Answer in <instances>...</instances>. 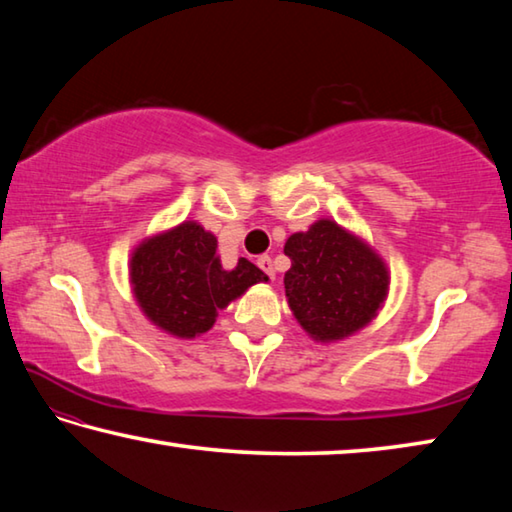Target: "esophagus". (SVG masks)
Segmentation results:
<instances>
[{
  "label": "esophagus",
  "mask_w": 512,
  "mask_h": 512,
  "mask_svg": "<svg viewBox=\"0 0 512 512\" xmlns=\"http://www.w3.org/2000/svg\"><path fill=\"white\" fill-rule=\"evenodd\" d=\"M257 266L262 268V271H264V273L273 280V277H275V268H273V259H271V257H268V255H262V257L257 259Z\"/></svg>",
  "instance_id": "esophagus-1"
}]
</instances>
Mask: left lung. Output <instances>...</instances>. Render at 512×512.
I'll return each instance as SVG.
<instances>
[{
    "instance_id": "obj_1",
    "label": "left lung",
    "mask_w": 512,
    "mask_h": 512,
    "mask_svg": "<svg viewBox=\"0 0 512 512\" xmlns=\"http://www.w3.org/2000/svg\"><path fill=\"white\" fill-rule=\"evenodd\" d=\"M291 268L284 273L289 307L318 341L357 332L386 298L388 271L372 250L334 221H318L284 244Z\"/></svg>"
}]
</instances>
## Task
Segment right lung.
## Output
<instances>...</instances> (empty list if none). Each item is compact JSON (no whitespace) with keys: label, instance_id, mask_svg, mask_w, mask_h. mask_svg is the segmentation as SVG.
<instances>
[{"label":"right lung","instance_id":"right-lung-1","mask_svg":"<svg viewBox=\"0 0 512 512\" xmlns=\"http://www.w3.org/2000/svg\"><path fill=\"white\" fill-rule=\"evenodd\" d=\"M216 237L187 221L135 250L131 280L135 298L155 325L192 339L216 323L219 309L268 277L241 257L225 271L216 255Z\"/></svg>","mask_w":512,"mask_h":512}]
</instances>
